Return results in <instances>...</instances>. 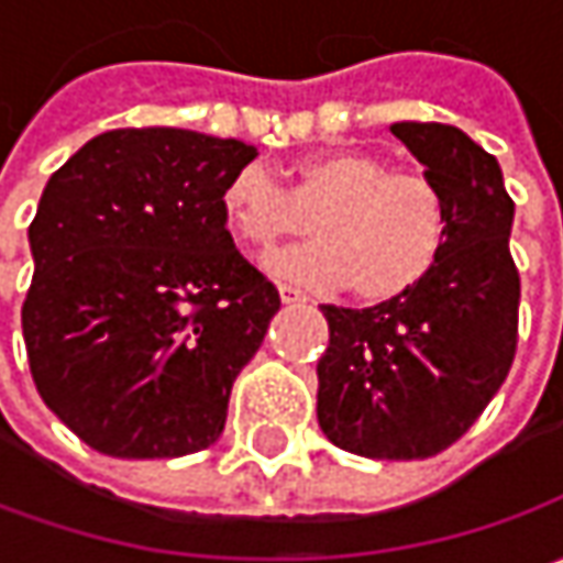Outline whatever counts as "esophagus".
<instances>
[{
    "label": "esophagus",
    "instance_id": "obj_1",
    "mask_svg": "<svg viewBox=\"0 0 563 563\" xmlns=\"http://www.w3.org/2000/svg\"><path fill=\"white\" fill-rule=\"evenodd\" d=\"M278 297H282L285 307H300V303H307V294L297 291L291 285H278Z\"/></svg>",
    "mask_w": 563,
    "mask_h": 563
}]
</instances>
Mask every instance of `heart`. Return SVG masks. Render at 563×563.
Instances as JSON below:
<instances>
[{
  "label": "heart",
  "instance_id": "heart-1",
  "mask_svg": "<svg viewBox=\"0 0 563 563\" xmlns=\"http://www.w3.org/2000/svg\"><path fill=\"white\" fill-rule=\"evenodd\" d=\"M222 216L256 253H269L313 219L316 241L275 253L266 269L316 291L351 285L363 303H391L417 291L448 241L442 194L363 150L316 153L294 165L288 187L263 165H244L222 190Z\"/></svg>",
  "mask_w": 563,
  "mask_h": 563
}]
</instances>
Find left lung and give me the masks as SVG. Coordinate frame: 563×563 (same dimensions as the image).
<instances>
[{"label": "left lung", "instance_id": "1", "mask_svg": "<svg viewBox=\"0 0 563 563\" xmlns=\"http://www.w3.org/2000/svg\"><path fill=\"white\" fill-rule=\"evenodd\" d=\"M448 206V241L417 291L376 307L319 310L329 347L316 417L329 442L373 461H422L454 444L495 398L517 351L520 275L501 165L461 128L391 124Z\"/></svg>", "mask_w": 563, "mask_h": 563}]
</instances>
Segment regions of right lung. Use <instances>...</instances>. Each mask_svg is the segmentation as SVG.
I'll return each instance as SVG.
<instances>
[{
    "label": "right lung",
    "mask_w": 563,
    "mask_h": 563,
    "mask_svg": "<svg viewBox=\"0 0 563 563\" xmlns=\"http://www.w3.org/2000/svg\"><path fill=\"white\" fill-rule=\"evenodd\" d=\"M256 146L181 128L87 141L43 187L21 329L40 398L109 457L203 451L282 300L238 253L228 178Z\"/></svg>",
    "instance_id": "1"
}]
</instances>
